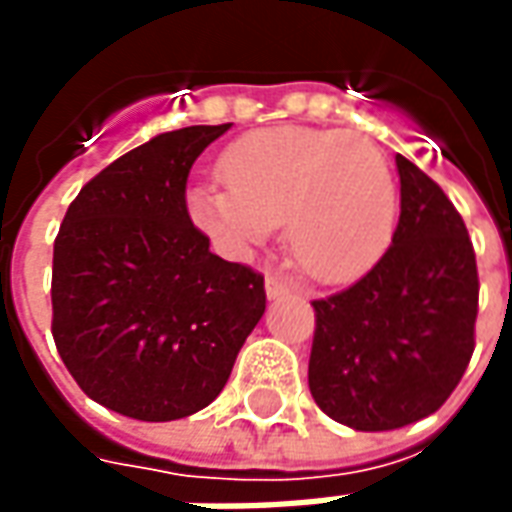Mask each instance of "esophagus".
Instances as JSON below:
<instances>
[{"label":"esophagus","mask_w":512,"mask_h":512,"mask_svg":"<svg viewBox=\"0 0 512 512\" xmlns=\"http://www.w3.org/2000/svg\"><path fill=\"white\" fill-rule=\"evenodd\" d=\"M266 296L268 299H282V296H290V285L288 282H282L274 274H268L266 277Z\"/></svg>","instance_id":"34e87169"}]
</instances>
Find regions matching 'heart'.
I'll use <instances>...</instances> for the list:
<instances>
[{
  "label": "heart",
  "mask_w": 512,
  "mask_h": 512,
  "mask_svg": "<svg viewBox=\"0 0 512 512\" xmlns=\"http://www.w3.org/2000/svg\"><path fill=\"white\" fill-rule=\"evenodd\" d=\"M222 183L186 191L197 230L222 252L246 257L285 222L290 257L318 282H348L378 263L392 241L395 178L381 147L362 134L266 128L219 158Z\"/></svg>",
  "instance_id": "heart-1"
}]
</instances>
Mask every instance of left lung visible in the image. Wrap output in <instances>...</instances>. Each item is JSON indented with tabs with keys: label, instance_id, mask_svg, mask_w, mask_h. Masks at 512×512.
<instances>
[{
	"label": "left lung",
	"instance_id": "1",
	"mask_svg": "<svg viewBox=\"0 0 512 512\" xmlns=\"http://www.w3.org/2000/svg\"><path fill=\"white\" fill-rule=\"evenodd\" d=\"M392 246L351 288L312 301L310 392L354 430H395L444 406L466 373L477 321V260L450 197L395 156Z\"/></svg>",
	"mask_w": 512,
	"mask_h": 512
}]
</instances>
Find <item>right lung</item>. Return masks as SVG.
Masks as SVG:
<instances>
[{"instance_id": "1", "label": "right lung", "mask_w": 512, "mask_h": 512, "mask_svg": "<svg viewBox=\"0 0 512 512\" xmlns=\"http://www.w3.org/2000/svg\"><path fill=\"white\" fill-rule=\"evenodd\" d=\"M230 128L153 136L76 194L54 238L51 334L95 403L142 422L205 408L266 312L263 274L213 255L186 180Z\"/></svg>"}]
</instances>
